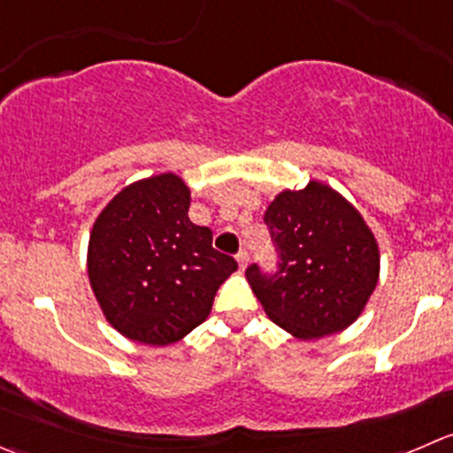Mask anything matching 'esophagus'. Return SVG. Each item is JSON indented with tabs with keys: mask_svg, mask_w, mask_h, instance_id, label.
<instances>
[{
	"mask_svg": "<svg viewBox=\"0 0 453 453\" xmlns=\"http://www.w3.org/2000/svg\"><path fill=\"white\" fill-rule=\"evenodd\" d=\"M236 263H239L241 270H245V267H248V252H245V250H241V252L236 254Z\"/></svg>",
	"mask_w": 453,
	"mask_h": 453,
	"instance_id": "obj_1",
	"label": "esophagus"
}]
</instances>
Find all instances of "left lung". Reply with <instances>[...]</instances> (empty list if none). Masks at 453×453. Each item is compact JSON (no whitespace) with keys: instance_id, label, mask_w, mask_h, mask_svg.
Wrapping results in <instances>:
<instances>
[{"instance_id":"8db88e82","label":"left lung","mask_w":453,"mask_h":453,"mask_svg":"<svg viewBox=\"0 0 453 453\" xmlns=\"http://www.w3.org/2000/svg\"><path fill=\"white\" fill-rule=\"evenodd\" d=\"M280 252L272 279L257 265L245 279L272 323L298 341L348 329L365 310L380 276V250L363 214L338 190L311 179L280 190L265 210Z\"/></svg>"}]
</instances>
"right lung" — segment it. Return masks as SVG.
I'll use <instances>...</instances> for the list:
<instances>
[{
    "label": "right lung",
    "instance_id": "obj_1",
    "mask_svg": "<svg viewBox=\"0 0 453 453\" xmlns=\"http://www.w3.org/2000/svg\"><path fill=\"white\" fill-rule=\"evenodd\" d=\"M190 186L174 173L117 192L88 239V280L108 320L134 343L165 348L203 323L236 261L188 217Z\"/></svg>",
    "mask_w": 453,
    "mask_h": 453
}]
</instances>
